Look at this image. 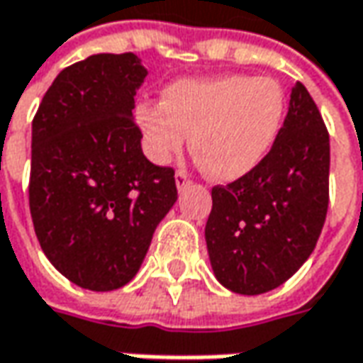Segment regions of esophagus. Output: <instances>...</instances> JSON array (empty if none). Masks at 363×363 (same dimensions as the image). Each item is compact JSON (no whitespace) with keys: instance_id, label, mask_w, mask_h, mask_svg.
I'll return each mask as SVG.
<instances>
[{"instance_id":"34e87169","label":"esophagus","mask_w":363,"mask_h":363,"mask_svg":"<svg viewBox=\"0 0 363 363\" xmlns=\"http://www.w3.org/2000/svg\"><path fill=\"white\" fill-rule=\"evenodd\" d=\"M176 186L177 189H184L189 186V176H187L186 169H177L176 172Z\"/></svg>"}]
</instances>
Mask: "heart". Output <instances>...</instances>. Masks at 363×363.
Instances as JSON below:
<instances>
[{
    "label": "heart",
    "mask_w": 363,
    "mask_h": 363,
    "mask_svg": "<svg viewBox=\"0 0 363 363\" xmlns=\"http://www.w3.org/2000/svg\"><path fill=\"white\" fill-rule=\"evenodd\" d=\"M284 109V91L274 79L223 75L179 79L165 89L162 104H140L135 119L155 164H169L191 133V150L208 176L233 182L266 157Z\"/></svg>",
    "instance_id": "heart-1"
}]
</instances>
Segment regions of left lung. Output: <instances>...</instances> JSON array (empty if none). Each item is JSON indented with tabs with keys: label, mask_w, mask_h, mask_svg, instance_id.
Listing matches in <instances>:
<instances>
[{
	"label": "left lung",
	"mask_w": 363,
	"mask_h": 363,
	"mask_svg": "<svg viewBox=\"0 0 363 363\" xmlns=\"http://www.w3.org/2000/svg\"><path fill=\"white\" fill-rule=\"evenodd\" d=\"M330 203V133L296 82L284 128L250 174L211 189L206 244L221 286L266 294L310 257Z\"/></svg>",
	"instance_id": "obj_1"
}]
</instances>
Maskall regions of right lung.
I'll return each mask as SVG.
<instances>
[{
	"label": "right lung",
	"instance_id": "add662e5",
	"mask_svg": "<svg viewBox=\"0 0 363 363\" xmlns=\"http://www.w3.org/2000/svg\"><path fill=\"white\" fill-rule=\"evenodd\" d=\"M145 75L133 53L89 55L53 79L33 118V230L53 267L79 288L125 286L177 199L174 167L143 155L131 118Z\"/></svg>",
	"mask_w": 363,
	"mask_h": 363
}]
</instances>
